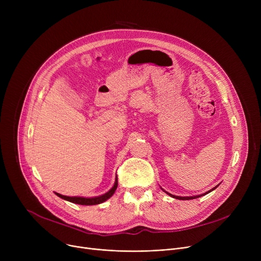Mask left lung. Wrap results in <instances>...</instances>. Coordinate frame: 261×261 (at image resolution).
I'll list each match as a JSON object with an SVG mask.
<instances>
[{"mask_svg": "<svg viewBox=\"0 0 261 261\" xmlns=\"http://www.w3.org/2000/svg\"><path fill=\"white\" fill-rule=\"evenodd\" d=\"M216 188V187H215ZM215 188H213L212 190H214ZM212 190H210L208 193H211ZM208 193H206V194H208ZM168 194V193H167ZM206 194H204V195H206ZM169 196H171L172 198H175V199H179V200H191V199H197V198H199V197H201V196H195V197H177V196H173V195H170V194H168Z\"/></svg>", "mask_w": 261, "mask_h": 261, "instance_id": "left-lung-1", "label": "left lung"}]
</instances>
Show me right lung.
Here are the masks:
<instances>
[{
	"label": "right lung",
	"instance_id": "add662e5",
	"mask_svg": "<svg viewBox=\"0 0 261 261\" xmlns=\"http://www.w3.org/2000/svg\"><path fill=\"white\" fill-rule=\"evenodd\" d=\"M117 188V179L114 183V186L110 189V191H108L107 194L99 196V197H95V198H81V197H66V196H62L60 194L56 195L58 197H60L61 199H64L66 201H70L72 203H76V204H80V205H96V204H100L102 202H105L106 200H108L110 197H112L113 194L115 193V190Z\"/></svg>",
	"mask_w": 261,
	"mask_h": 261
}]
</instances>
